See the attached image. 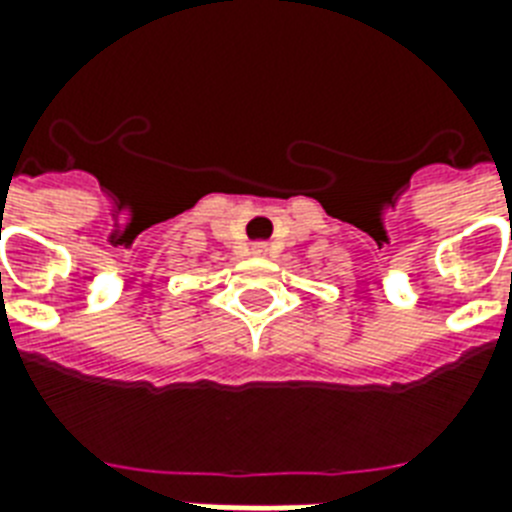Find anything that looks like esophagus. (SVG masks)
I'll return each instance as SVG.
<instances>
[{"label": "esophagus", "mask_w": 512, "mask_h": 512, "mask_svg": "<svg viewBox=\"0 0 512 512\" xmlns=\"http://www.w3.org/2000/svg\"><path fill=\"white\" fill-rule=\"evenodd\" d=\"M268 244H265V241H257V244H252V255H257V257H265L268 255Z\"/></svg>", "instance_id": "1"}]
</instances>
